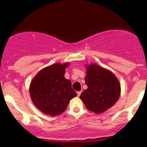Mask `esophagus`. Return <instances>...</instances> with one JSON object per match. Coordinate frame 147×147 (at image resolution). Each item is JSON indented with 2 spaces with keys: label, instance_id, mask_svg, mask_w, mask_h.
Segmentation results:
<instances>
[{
  "label": "esophagus",
  "instance_id": "34e87169",
  "mask_svg": "<svg viewBox=\"0 0 147 147\" xmlns=\"http://www.w3.org/2000/svg\"><path fill=\"white\" fill-rule=\"evenodd\" d=\"M81 93H82V90L78 91V92H77V96L79 97V96H80V95H81Z\"/></svg>",
  "mask_w": 147,
  "mask_h": 147
}]
</instances>
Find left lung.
Masks as SVG:
<instances>
[{
    "mask_svg": "<svg viewBox=\"0 0 147 147\" xmlns=\"http://www.w3.org/2000/svg\"><path fill=\"white\" fill-rule=\"evenodd\" d=\"M85 82L88 88L81 94L80 99L89 111L95 113L113 106L120 95V84L112 72L91 64L87 67Z\"/></svg>",
    "mask_w": 147,
    "mask_h": 147,
    "instance_id": "1",
    "label": "left lung"
}]
</instances>
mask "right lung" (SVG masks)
Segmentation results:
<instances>
[{
    "instance_id": "obj_1",
    "label": "right lung",
    "mask_w": 147,
    "mask_h": 147,
    "mask_svg": "<svg viewBox=\"0 0 147 147\" xmlns=\"http://www.w3.org/2000/svg\"><path fill=\"white\" fill-rule=\"evenodd\" d=\"M68 63H55L38 72L30 87L32 100L41 112L57 115L66 109L70 100L77 95L71 82L65 79Z\"/></svg>"
}]
</instances>
